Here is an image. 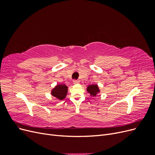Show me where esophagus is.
I'll list each match as a JSON object with an SVG mask.
<instances>
[{"instance_id": "1", "label": "esophagus", "mask_w": 155, "mask_h": 155, "mask_svg": "<svg viewBox=\"0 0 155 155\" xmlns=\"http://www.w3.org/2000/svg\"><path fill=\"white\" fill-rule=\"evenodd\" d=\"M73 83H74V84L79 83V80H78V79H74V80H73Z\"/></svg>"}]
</instances>
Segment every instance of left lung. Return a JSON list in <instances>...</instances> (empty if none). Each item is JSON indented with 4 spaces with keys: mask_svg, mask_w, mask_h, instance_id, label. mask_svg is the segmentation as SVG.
Instances as JSON below:
<instances>
[{
    "mask_svg": "<svg viewBox=\"0 0 155 155\" xmlns=\"http://www.w3.org/2000/svg\"><path fill=\"white\" fill-rule=\"evenodd\" d=\"M87 91L91 94L92 96H96L97 92H99V88L97 85H89L87 88Z\"/></svg>",
    "mask_w": 155,
    "mask_h": 155,
    "instance_id": "obj_1",
    "label": "left lung"
}]
</instances>
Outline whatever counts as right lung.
<instances>
[{"label": "right lung", "mask_w": 155, "mask_h": 155, "mask_svg": "<svg viewBox=\"0 0 155 155\" xmlns=\"http://www.w3.org/2000/svg\"><path fill=\"white\" fill-rule=\"evenodd\" d=\"M68 88L65 85H58L51 91V94L54 97L59 98V100H63L67 94Z\"/></svg>", "instance_id": "obj_1"}]
</instances>
